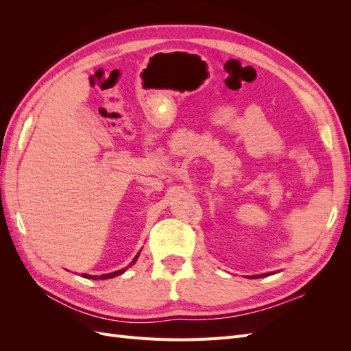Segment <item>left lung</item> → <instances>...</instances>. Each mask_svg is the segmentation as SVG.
Here are the masks:
<instances>
[{
    "label": "left lung",
    "instance_id": "1",
    "mask_svg": "<svg viewBox=\"0 0 351 351\" xmlns=\"http://www.w3.org/2000/svg\"><path fill=\"white\" fill-rule=\"evenodd\" d=\"M265 275H269V274H262V275H256V277H265ZM254 278V277H253Z\"/></svg>",
    "mask_w": 351,
    "mask_h": 351
}]
</instances>
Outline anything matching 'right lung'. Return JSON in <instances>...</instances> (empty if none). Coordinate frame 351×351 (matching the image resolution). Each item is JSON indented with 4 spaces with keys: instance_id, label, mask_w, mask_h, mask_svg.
I'll return each instance as SVG.
<instances>
[{
    "instance_id": "add662e5",
    "label": "right lung",
    "mask_w": 351,
    "mask_h": 351,
    "mask_svg": "<svg viewBox=\"0 0 351 351\" xmlns=\"http://www.w3.org/2000/svg\"><path fill=\"white\" fill-rule=\"evenodd\" d=\"M141 253V252H139ZM139 253L136 254L134 256V259L132 261V263L129 265V267H132V265L137 261V258H139ZM129 267H125V268H123V269H120V271H115V272H111V274H104V275H88V274H83V278H90V280H108V278H114V277H117V275H121L123 272H125V269L129 268Z\"/></svg>"
}]
</instances>
